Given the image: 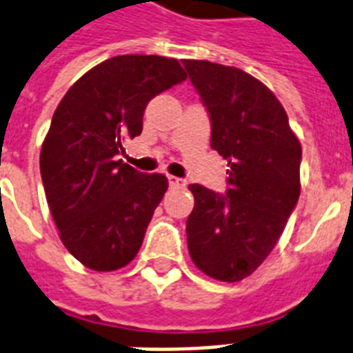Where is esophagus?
Wrapping results in <instances>:
<instances>
[{"instance_id": "esophagus-1", "label": "esophagus", "mask_w": 353, "mask_h": 353, "mask_svg": "<svg viewBox=\"0 0 353 353\" xmlns=\"http://www.w3.org/2000/svg\"><path fill=\"white\" fill-rule=\"evenodd\" d=\"M168 185H170V188H183L186 183H185V179H181V177L168 176Z\"/></svg>"}]
</instances>
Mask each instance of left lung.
I'll return each mask as SVG.
<instances>
[{
    "label": "left lung",
    "mask_w": 353,
    "mask_h": 353,
    "mask_svg": "<svg viewBox=\"0 0 353 353\" xmlns=\"http://www.w3.org/2000/svg\"><path fill=\"white\" fill-rule=\"evenodd\" d=\"M183 65L210 114V147L228 161L226 196L188 186V252L203 274L236 283L268 257L296 208L301 143L279 99L259 79L203 59Z\"/></svg>",
    "instance_id": "left-lung-1"
}]
</instances>
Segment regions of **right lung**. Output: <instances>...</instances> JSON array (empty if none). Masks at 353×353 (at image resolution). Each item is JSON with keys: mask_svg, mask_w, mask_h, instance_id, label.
<instances>
[{"mask_svg": "<svg viewBox=\"0 0 353 353\" xmlns=\"http://www.w3.org/2000/svg\"><path fill=\"white\" fill-rule=\"evenodd\" d=\"M185 79L177 59L125 54L83 74L57 105L39 170L59 239L87 268L117 270L141 248L168 179L117 154L141 134L152 97Z\"/></svg>", "mask_w": 353, "mask_h": 353, "instance_id": "1", "label": "right lung"}]
</instances>
